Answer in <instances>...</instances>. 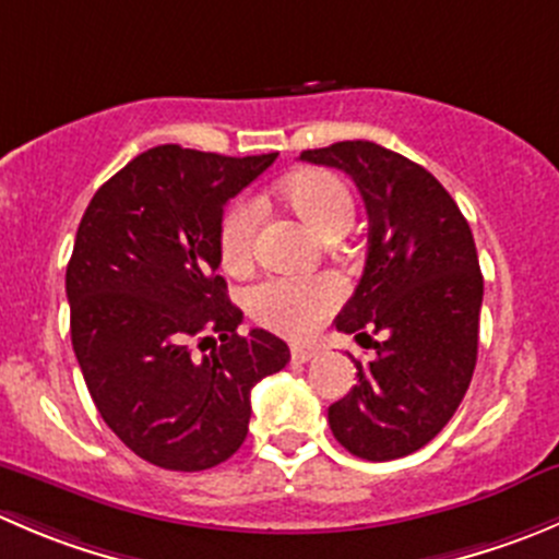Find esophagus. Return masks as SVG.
I'll use <instances>...</instances> for the list:
<instances>
[{
    "instance_id": "1",
    "label": "esophagus",
    "mask_w": 559,
    "mask_h": 559,
    "mask_svg": "<svg viewBox=\"0 0 559 559\" xmlns=\"http://www.w3.org/2000/svg\"><path fill=\"white\" fill-rule=\"evenodd\" d=\"M316 357V352L313 348H308V346H292V359H295V362H311V359Z\"/></svg>"
}]
</instances>
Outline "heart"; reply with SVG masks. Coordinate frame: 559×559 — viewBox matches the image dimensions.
Listing matches in <instances>:
<instances>
[{
	"label": "heart",
	"mask_w": 559,
	"mask_h": 559,
	"mask_svg": "<svg viewBox=\"0 0 559 559\" xmlns=\"http://www.w3.org/2000/svg\"><path fill=\"white\" fill-rule=\"evenodd\" d=\"M281 200L321 238L343 233L354 218L348 186L330 170H302L281 183ZM259 207L235 200L218 222V259L227 273H246L253 262ZM343 300L341 278L330 273L308 278H267L246 297L248 313L259 324L289 337H308L335 313Z\"/></svg>",
	"instance_id": "obj_1"
}]
</instances>
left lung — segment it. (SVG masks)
I'll list each match as a JSON object with an SVG mask.
<instances>
[{"label":"left lung","instance_id":"8db88e82","mask_svg":"<svg viewBox=\"0 0 559 559\" xmlns=\"http://www.w3.org/2000/svg\"><path fill=\"white\" fill-rule=\"evenodd\" d=\"M300 159L346 173L370 218L362 278L335 326L373 343L376 359H354L359 384L330 405V430L362 460L414 454L449 425L476 368L484 278L473 233L436 175L370 140Z\"/></svg>","mask_w":559,"mask_h":559}]
</instances>
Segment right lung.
<instances>
[{
	"label": "right lung",
	"mask_w": 559,
	"mask_h": 559,
	"mask_svg": "<svg viewBox=\"0 0 559 559\" xmlns=\"http://www.w3.org/2000/svg\"><path fill=\"white\" fill-rule=\"evenodd\" d=\"M273 162L156 145L99 186L78 227L67 264L78 365L105 425L165 471L229 460L253 384L289 362L267 330L238 335L243 311L216 273L224 205Z\"/></svg>",
	"instance_id": "add662e5"
}]
</instances>
